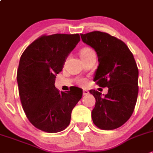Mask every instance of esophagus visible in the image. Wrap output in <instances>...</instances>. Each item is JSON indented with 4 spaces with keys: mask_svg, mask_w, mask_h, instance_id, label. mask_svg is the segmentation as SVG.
<instances>
[{
    "mask_svg": "<svg viewBox=\"0 0 153 153\" xmlns=\"http://www.w3.org/2000/svg\"><path fill=\"white\" fill-rule=\"evenodd\" d=\"M89 92V91L86 90V89H83V91H82V94H83V96H86V95H88Z\"/></svg>",
    "mask_w": 153,
    "mask_h": 153,
    "instance_id": "34e87169",
    "label": "esophagus"
}]
</instances>
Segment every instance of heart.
Instances as JSON below:
<instances>
[{
  "instance_id": "1",
  "label": "heart",
  "mask_w": 153,
  "mask_h": 153,
  "mask_svg": "<svg viewBox=\"0 0 153 153\" xmlns=\"http://www.w3.org/2000/svg\"><path fill=\"white\" fill-rule=\"evenodd\" d=\"M91 51H92V49H91L90 48H88V47L83 48L81 49L80 56L85 55V54H88V53L91 52ZM78 83H79V85H81V86H85V85L86 84V80L85 79H81L78 81Z\"/></svg>"
}]
</instances>
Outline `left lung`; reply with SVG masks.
<instances>
[{
  "label": "left lung",
  "instance_id": "1",
  "mask_svg": "<svg viewBox=\"0 0 153 153\" xmlns=\"http://www.w3.org/2000/svg\"><path fill=\"white\" fill-rule=\"evenodd\" d=\"M80 36L98 55L99 64L93 81L108 88L104 96L89 90L96 99L92 121L102 130H114L127 122L134 112L139 90L137 63L125 43L114 36L99 31Z\"/></svg>",
  "mask_w": 153,
  "mask_h": 153
}]
</instances>
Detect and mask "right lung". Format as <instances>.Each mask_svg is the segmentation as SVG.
I'll use <instances>...</instances> for the list:
<instances>
[{
  "instance_id": "right-lung-1",
  "label": "right lung",
  "mask_w": 153,
  "mask_h": 153,
  "mask_svg": "<svg viewBox=\"0 0 153 153\" xmlns=\"http://www.w3.org/2000/svg\"><path fill=\"white\" fill-rule=\"evenodd\" d=\"M79 41V34L44 35L21 55L16 79L22 108L31 124L45 132L64 131L82 98L80 88L60 92L54 86L56 75Z\"/></svg>"
}]
</instances>
